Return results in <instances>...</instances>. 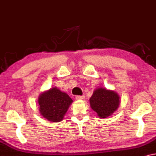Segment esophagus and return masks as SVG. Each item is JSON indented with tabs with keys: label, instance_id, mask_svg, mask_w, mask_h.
Returning <instances> with one entry per match:
<instances>
[{
	"label": "esophagus",
	"instance_id": "obj_1",
	"mask_svg": "<svg viewBox=\"0 0 156 156\" xmlns=\"http://www.w3.org/2000/svg\"><path fill=\"white\" fill-rule=\"evenodd\" d=\"M84 95H82V96H80V95H77L76 97V99H78V100H83V99H84Z\"/></svg>",
	"mask_w": 156,
	"mask_h": 156
}]
</instances>
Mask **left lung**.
Returning <instances> with one entry per match:
<instances>
[{
    "instance_id": "obj_1",
    "label": "left lung",
    "mask_w": 156,
    "mask_h": 156,
    "mask_svg": "<svg viewBox=\"0 0 156 156\" xmlns=\"http://www.w3.org/2000/svg\"><path fill=\"white\" fill-rule=\"evenodd\" d=\"M120 103V97L116 92L102 87L94 90L90 98L91 108L101 118L110 116L116 111Z\"/></svg>"
}]
</instances>
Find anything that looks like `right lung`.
I'll return each instance as SVG.
<instances>
[{
  "label": "right lung",
  "mask_w": 156,
  "mask_h": 156,
  "mask_svg": "<svg viewBox=\"0 0 156 156\" xmlns=\"http://www.w3.org/2000/svg\"><path fill=\"white\" fill-rule=\"evenodd\" d=\"M38 102L42 116L51 122H59L63 120L73 101L68 94L53 87L40 94Z\"/></svg>",
  "instance_id": "right-lung-1"
}]
</instances>
